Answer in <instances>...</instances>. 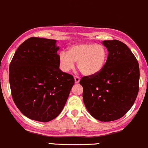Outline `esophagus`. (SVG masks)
<instances>
[{"label":"esophagus","mask_w":148,"mask_h":148,"mask_svg":"<svg viewBox=\"0 0 148 148\" xmlns=\"http://www.w3.org/2000/svg\"><path fill=\"white\" fill-rule=\"evenodd\" d=\"M74 79H75V83H78L80 80V78L78 77V76H74Z\"/></svg>","instance_id":"obj_1"}]
</instances>
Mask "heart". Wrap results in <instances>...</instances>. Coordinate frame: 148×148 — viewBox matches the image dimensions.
<instances>
[{
	"instance_id": "heart-1",
	"label": "heart",
	"mask_w": 148,
	"mask_h": 148,
	"mask_svg": "<svg viewBox=\"0 0 148 148\" xmlns=\"http://www.w3.org/2000/svg\"><path fill=\"white\" fill-rule=\"evenodd\" d=\"M108 58L107 49L100 44L85 42L71 45L68 52H61L58 56L60 68L67 73L74 68L77 61V68L87 76L95 75L100 72Z\"/></svg>"
}]
</instances>
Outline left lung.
Instances as JSON below:
<instances>
[{
  "label": "left lung",
  "mask_w": 148,
  "mask_h": 148,
  "mask_svg": "<svg viewBox=\"0 0 148 148\" xmlns=\"http://www.w3.org/2000/svg\"><path fill=\"white\" fill-rule=\"evenodd\" d=\"M108 56L99 73L84 76L83 98L88 112L102 122L116 120L133 106L139 90L140 69L130 48L118 40H104Z\"/></svg>",
  "instance_id": "1"
}]
</instances>
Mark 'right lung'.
I'll return each mask as SVG.
<instances>
[{
  "instance_id": "obj_1",
  "label": "right lung",
  "mask_w": 148,
  "mask_h": 148,
  "mask_svg": "<svg viewBox=\"0 0 148 148\" xmlns=\"http://www.w3.org/2000/svg\"><path fill=\"white\" fill-rule=\"evenodd\" d=\"M56 40L32 37L18 48L9 66L15 104L25 116L48 122L58 116L75 80L59 68Z\"/></svg>"
}]
</instances>
